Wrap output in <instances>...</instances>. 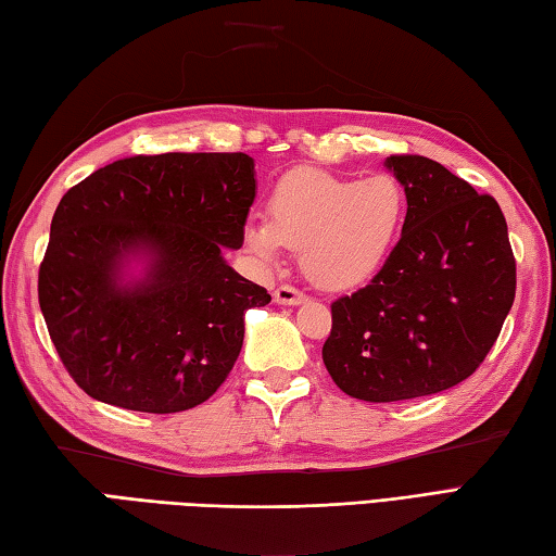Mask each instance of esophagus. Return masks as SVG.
Instances as JSON below:
<instances>
[{"mask_svg": "<svg viewBox=\"0 0 556 556\" xmlns=\"http://www.w3.org/2000/svg\"><path fill=\"white\" fill-rule=\"evenodd\" d=\"M275 301L281 303V305H299V303L305 301V293L299 291L296 287H291V285H281L275 291Z\"/></svg>", "mask_w": 556, "mask_h": 556, "instance_id": "obj_1", "label": "esophagus"}]
</instances>
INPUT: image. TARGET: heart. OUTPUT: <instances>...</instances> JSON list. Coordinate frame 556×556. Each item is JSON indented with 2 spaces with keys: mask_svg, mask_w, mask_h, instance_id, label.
<instances>
[{
  "mask_svg": "<svg viewBox=\"0 0 556 556\" xmlns=\"http://www.w3.org/2000/svg\"><path fill=\"white\" fill-rule=\"evenodd\" d=\"M406 217V193L389 174L368 179L293 169L275 184L267 222H248L260 257L301 248V267L323 289H351L382 267Z\"/></svg>",
  "mask_w": 556,
  "mask_h": 556,
  "instance_id": "obj_1",
  "label": "heart"
}]
</instances>
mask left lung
Masks as SVG:
<instances>
[{"instance_id": "1", "label": "left lung", "mask_w": 556, "mask_h": 556, "mask_svg": "<svg viewBox=\"0 0 556 556\" xmlns=\"http://www.w3.org/2000/svg\"><path fill=\"white\" fill-rule=\"evenodd\" d=\"M387 167L406 191L401 239L363 289L332 303L323 361L353 399L404 401L464 382L497 341L516 257L497 200L420 155Z\"/></svg>"}]
</instances>
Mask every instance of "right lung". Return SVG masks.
Listing matches in <instances>:
<instances>
[{
  "mask_svg": "<svg viewBox=\"0 0 556 556\" xmlns=\"http://www.w3.org/2000/svg\"><path fill=\"white\" fill-rule=\"evenodd\" d=\"M255 200L245 152L116 160L59 200L38 271L47 332L83 392L126 410L179 413L227 380L243 315L271 301L222 257L243 245ZM153 255L149 277L115 285L121 260Z\"/></svg>",
  "mask_w": 556,
  "mask_h": 556,
  "instance_id": "1",
  "label": "right lung"
}]
</instances>
